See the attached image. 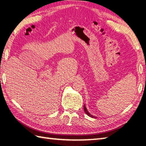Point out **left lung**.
Returning <instances> with one entry per match:
<instances>
[{"instance_id":"1","label":"left lung","mask_w":146,"mask_h":146,"mask_svg":"<svg viewBox=\"0 0 146 146\" xmlns=\"http://www.w3.org/2000/svg\"><path fill=\"white\" fill-rule=\"evenodd\" d=\"M83 108H84V111H85V112L86 113V115H88V116H90V117H94V118H95V117H93L92 115L88 111H87V110H86V107H85V105H84V107H83Z\"/></svg>"}]
</instances>
